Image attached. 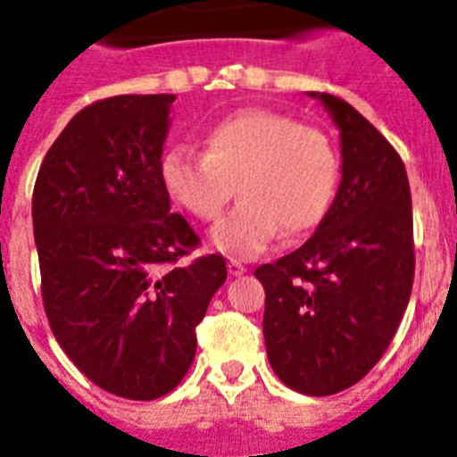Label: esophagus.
Here are the masks:
<instances>
[{"label":"esophagus","mask_w":457,"mask_h":457,"mask_svg":"<svg viewBox=\"0 0 457 457\" xmlns=\"http://www.w3.org/2000/svg\"><path fill=\"white\" fill-rule=\"evenodd\" d=\"M226 268H228V274H231V277H242V274L247 272V268H245L240 261H228V263H226Z\"/></svg>","instance_id":"34e87169"}]
</instances>
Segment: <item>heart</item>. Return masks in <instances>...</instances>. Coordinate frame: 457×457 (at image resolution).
<instances>
[{"label":"heart","mask_w":457,"mask_h":457,"mask_svg":"<svg viewBox=\"0 0 457 457\" xmlns=\"http://www.w3.org/2000/svg\"><path fill=\"white\" fill-rule=\"evenodd\" d=\"M205 153L173 144L160 180L176 205L196 220H217L240 192V204L217 221L210 242L233 258H256L278 233H304L322 221L338 180L332 141L313 125L274 109H240L210 125Z\"/></svg>","instance_id":"obj_1"}]
</instances>
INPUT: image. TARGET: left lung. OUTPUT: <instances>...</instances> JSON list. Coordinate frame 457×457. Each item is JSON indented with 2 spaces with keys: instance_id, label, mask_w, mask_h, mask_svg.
Here are the masks:
<instances>
[{
  "instance_id": "left-lung-1",
  "label": "left lung",
  "mask_w": 457,
  "mask_h": 457,
  "mask_svg": "<svg viewBox=\"0 0 457 457\" xmlns=\"http://www.w3.org/2000/svg\"><path fill=\"white\" fill-rule=\"evenodd\" d=\"M341 135V183L316 233L261 265L270 366L290 389L332 395L389 348L414 281L405 164L353 104L309 91Z\"/></svg>"
}]
</instances>
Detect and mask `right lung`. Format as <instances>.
<instances>
[{"label": "right lung", "instance_id": "right-lung-1", "mask_svg": "<svg viewBox=\"0 0 457 457\" xmlns=\"http://www.w3.org/2000/svg\"><path fill=\"white\" fill-rule=\"evenodd\" d=\"M173 100L114 96L78 112L40 164L31 205L54 338L93 385L130 401L179 386L226 281L217 253L173 265L199 242L160 180Z\"/></svg>", "mask_w": 457, "mask_h": 457}]
</instances>
